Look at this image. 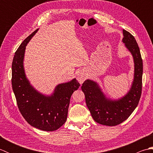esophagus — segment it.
I'll return each instance as SVG.
<instances>
[{
    "label": "esophagus",
    "mask_w": 153,
    "mask_h": 153,
    "mask_svg": "<svg viewBox=\"0 0 153 153\" xmlns=\"http://www.w3.org/2000/svg\"><path fill=\"white\" fill-rule=\"evenodd\" d=\"M77 78V80H78V82H79V83L82 84L84 82V81L85 80L86 76L84 74H79Z\"/></svg>",
    "instance_id": "esophagus-1"
}]
</instances>
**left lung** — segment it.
I'll return each instance as SVG.
<instances>
[{"label":"left lung","mask_w":153,"mask_h":153,"mask_svg":"<svg viewBox=\"0 0 153 153\" xmlns=\"http://www.w3.org/2000/svg\"><path fill=\"white\" fill-rule=\"evenodd\" d=\"M123 35L122 42L134 62V81L128 93L119 99L112 100L107 98L99 84L93 80H85L82 86L91 114L96 122L102 125L114 126L125 121L137 106L141 95L143 60L140 50L130 33L123 30Z\"/></svg>","instance_id":"8db88e82"}]
</instances>
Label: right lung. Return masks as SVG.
<instances>
[{"label":"right lung","mask_w":153,"mask_h":153,"mask_svg":"<svg viewBox=\"0 0 153 153\" xmlns=\"http://www.w3.org/2000/svg\"><path fill=\"white\" fill-rule=\"evenodd\" d=\"M39 29L19 45L12 65V85L16 102L23 117L29 124L46 131L56 130L66 122L71 96L80 84L73 79L58 84L51 95L39 93L26 77L24 67L25 47Z\"/></svg>","instance_id":"obj_1"}]
</instances>
